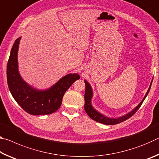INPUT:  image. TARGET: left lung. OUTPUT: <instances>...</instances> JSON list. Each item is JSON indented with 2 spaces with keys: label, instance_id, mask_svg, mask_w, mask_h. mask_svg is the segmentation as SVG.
<instances>
[{
  "label": "left lung",
  "instance_id": "8db88e82",
  "mask_svg": "<svg viewBox=\"0 0 159 159\" xmlns=\"http://www.w3.org/2000/svg\"><path fill=\"white\" fill-rule=\"evenodd\" d=\"M152 81H153V79L152 80V82H151V83H150L149 88L147 90L146 95H145L143 99H142L140 103H139L138 106L134 107V108L131 111L128 113V114H126L124 116H120L118 118H110L108 116H106L105 115L101 114L100 112H99L98 110H96L95 108H94L93 106L92 105V102H92V98L93 97V88H92V87H91V85H90V83H88L86 80H84V82L85 84V96H84L85 111L86 113H87V114L89 116L92 118L93 120H95V121H97V122L102 123V124L115 125V124H118V123H121L123 121H124V120H126L127 119H128L129 118H130L134 114V113L138 111L139 107H141L142 104L143 103L144 100L145 99V98H147L148 93H149V92L151 86H152Z\"/></svg>",
  "mask_w": 159,
  "mask_h": 159
}]
</instances>
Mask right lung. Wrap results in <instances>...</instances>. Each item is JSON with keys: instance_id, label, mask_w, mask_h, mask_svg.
<instances>
[{"instance_id": "right-lung-1", "label": "right lung", "mask_w": 159, "mask_h": 159, "mask_svg": "<svg viewBox=\"0 0 159 159\" xmlns=\"http://www.w3.org/2000/svg\"><path fill=\"white\" fill-rule=\"evenodd\" d=\"M21 38L15 40L7 65V80L13 98L25 111L31 115H46L60 108L63 96L76 80L79 74H69L46 90L36 89L21 78L18 69V50Z\"/></svg>"}]
</instances>
